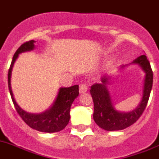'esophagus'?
Returning <instances> with one entry per match:
<instances>
[{"label":"esophagus","mask_w":159,"mask_h":159,"mask_svg":"<svg viewBox=\"0 0 159 159\" xmlns=\"http://www.w3.org/2000/svg\"><path fill=\"white\" fill-rule=\"evenodd\" d=\"M88 90V85L86 84H80V92L81 93H85V92L87 91Z\"/></svg>","instance_id":"1"}]
</instances>
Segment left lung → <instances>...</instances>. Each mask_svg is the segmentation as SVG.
Returning a JSON list of instances; mask_svg holds the SVG:
<instances>
[{"instance_id":"obj_1","label":"left lung","mask_w":159,"mask_h":159,"mask_svg":"<svg viewBox=\"0 0 159 159\" xmlns=\"http://www.w3.org/2000/svg\"><path fill=\"white\" fill-rule=\"evenodd\" d=\"M132 63L138 64L146 74L142 100L134 111L126 113L115 109L106 86L109 80L108 76L104 75L101 79V84H95L90 87L94 108L93 120L98 126L105 130H120L131 126L141 116L147 106L153 84V72L150 62L146 56L141 55Z\"/></svg>"}]
</instances>
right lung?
I'll use <instances>...</instances> for the list:
<instances>
[{
  "label": "right lung",
  "mask_w": 159,
  "mask_h": 159,
  "mask_svg": "<svg viewBox=\"0 0 159 159\" xmlns=\"http://www.w3.org/2000/svg\"><path fill=\"white\" fill-rule=\"evenodd\" d=\"M34 40L25 42L22 43L13 56L12 61L11 63L10 68L7 74V83L8 89L10 91L11 100L16 111L19 113L22 120L28 125L30 127L44 133H54L61 131L67 126L70 119V108L74 100L79 95V86L74 85L70 87L60 88L52 107L40 114H31L22 110L16 103L13 96L12 90L11 87V75L13 65L18 58L19 54L24 51H31L34 48Z\"/></svg>",
  "instance_id": "right-lung-1"
}]
</instances>
